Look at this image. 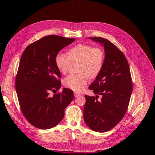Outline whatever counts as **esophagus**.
Instances as JSON below:
<instances>
[{
    "label": "esophagus",
    "mask_w": 155,
    "mask_h": 155,
    "mask_svg": "<svg viewBox=\"0 0 155 155\" xmlns=\"http://www.w3.org/2000/svg\"><path fill=\"white\" fill-rule=\"evenodd\" d=\"M80 96V94H78V93H74V96L75 97H78V96Z\"/></svg>",
    "instance_id": "1"
}]
</instances>
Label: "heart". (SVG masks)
<instances>
[{
  "instance_id": "heart-1",
  "label": "heart",
  "mask_w": 155,
  "mask_h": 155,
  "mask_svg": "<svg viewBox=\"0 0 155 155\" xmlns=\"http://www.w3.org/2000/svg\"><path fill=\"white\" fill-rule=\"evenodd\" d=\"M68 56L58 52L55 56V64L63 74L67 73L71 62L79 61L78 74L66 77L64 85L74 91H81L87 84L88 77L96 78L101 73L104 62L103 50L85 43H79L68 50Z\"/></svg>"
}]
</instances>
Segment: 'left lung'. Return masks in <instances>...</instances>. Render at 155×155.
Here are the masks:
<instances>
[{
  "label": "left lung",
  "mask_w": 155,
  "mask_h": 155,
  "mask_svg": "<svg viewBox=\"0 0 155 155\" xmlns=\"http://www.w3.org/2000/svg\"><path fill=\"white\" fill-rule=\"evenodd\" d=\"M104 48L102 69L89 86L96 95H85L83 109L85 123L91 129L104 132L114 127L124 117L132 91V81L127 61L115 45L102 37H88ZM99 95L101 96L97 100Z\"/></svg>",
  "instance_id": "8db88e82"
}]
</instances>
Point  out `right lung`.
Returning <instances> with one entry per match:
<instances>
[{"label": "right lung", "mask_w": 155, "mask_h": 155, "mask_svg": "<svg viewBox=\"0 0 155 155\" xmlns=\"http://www.w3.org/2000/svg\"><path fill=\"white\" fill-rule=\"evenodd\" d=\"M75 40L55 35L43 37L28 46L21 57L16 91L22 113L38 129H48L59 124L74 99L73 91L68 88L53 97L49 94L61 87L55 56Z\"/></svg>", "instance_id": "obj_1"}]
</instances>
